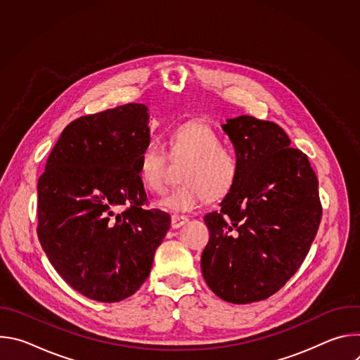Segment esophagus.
Wrapping results in <instances>:
<instances>
[{
	"instance_id": "obj_1",
	"label": "esophagus",
	"mask_w": 360,
	"mask_h": 360,
	"mask_svg": "<svg viewBox=\"0 0 360 360\" xmlns=\"http://www.w3.org/2000/svg\"><path fill=\"white\" fill-rule=\"evenodd\" d=\"M186 222H188L186 217H182V215H172L171 217V226L172 228H181Z\"/></svg>"
}]
</instances>
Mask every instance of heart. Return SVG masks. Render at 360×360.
<instances>
[{
	"label": "heart",
	"instance_id": "heart-1",
	"mask_svg": "<svg viewBox=\"0 0 360 360\" xmlns=\"http://www.w3.org/2000/svg\"><path fill=\"white\" fill-rule=\"evenodd\" d=\"M169 157L188 160L181 171V185L167 192L157 205L171 212H188L208 196L218 199L233 186L239 165L233 153L222 146L218 134L202 122H184L168 135ZM167 152L157 141H148L138 155V175L142 185L161 192L165 184Z\"/></svg>",
	"mask_w": 360,
	"mask_h": 360
}]
</instances>
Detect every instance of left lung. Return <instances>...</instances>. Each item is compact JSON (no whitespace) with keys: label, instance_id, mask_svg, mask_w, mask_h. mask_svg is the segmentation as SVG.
Here are the masks:
<instances>
[{"label":"left lung","instance_id":"left-lung-1","mask_svg":"<svg viewBox=\"0 0 360 360\" xmlns=\"http://www.w3.org/2000/svg\"><path fill=\"white\" fill-rule=\"evenodd\" d=\"M239 165L219 210L205 215L210 240L200 256L205 282L221 299L245 304L269 297L299 269L316 236L318 178L275 122L226 120Z\"/></svg>","mask_w":360,"mask_h":360}]
</instances>
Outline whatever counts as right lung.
<instances>
[{
  "label": "right lung",
  "instance_id": "right-lung-1",
  "mask_svg": "<svg viewBox=\"0 0 360 360\" xmlns=\"http://www.w3.org/2000/svg\"><path fill=\"white\" fill-rule=\"evenodd\" d=\"M143 104L72 121L38 179V239L60 276L84 296L121 302L146 281L171 217L143 210L138 155L149 141Z\"/></svg>",
  "mask_w": 360,
  "mask_h": 360
}]
</instances>
